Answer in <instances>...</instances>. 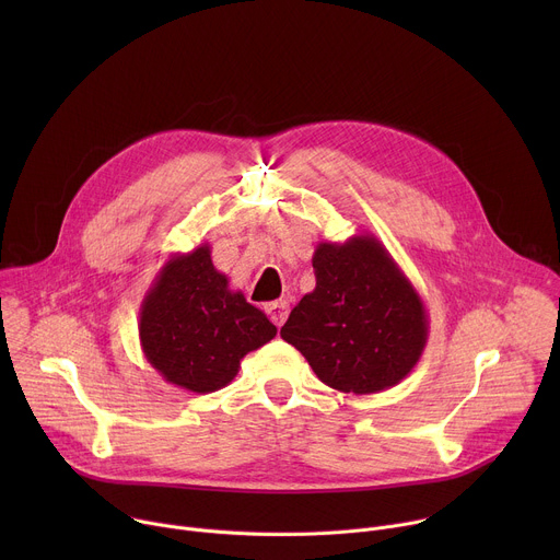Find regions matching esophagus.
Listing matches in <instances>:
<instances>
[{"instance_id": "esophagus-1", "label": "esophagus", "mask_w": 560, "mask_h": 560, "mask_svg": "<svg viewBox=\"0 0 560 560\" xmlns=\"http://www.w3.org/2000/svg\"><path fill=\"white\" fill-rule=\"evenodd\" d=\"M266 312H268V316L272 318V324H275L277 328H281V326L285 324V318H288L290 305H288V301H272V303L266 305Z\"/></svg>"}]
</instances>
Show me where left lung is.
I'll list each match as a JSON object with an SVG mask.
<instances>
[{"label":"left lung","mask_w":560,"mask_h":560,"mask_svg":"<svg viewBox=\"0 0 560 560\" xmlns=\"http://www.w3.org/2000/svg\"><path fill=\"white\" fill-rule=\"evenodd\" d=\"M316 285L290 312L281 339L318 381L346 394H376L419 363L430 332L423 299L374 234L322 242Z\"/></svg>","instance_id":"left-lung-1"}]
</instances>
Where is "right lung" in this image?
I'll list each match as a JSON object with an SVG mask.
<instances>
[{
    "label": "right lung",
    "mask_w": 560,
    "mask_h": 560,
    "mask_svg": "<svg viewBox=\"0 0 560 560\" xmlns=\"http://www.w3.org/2000/svg\"><path fill=\"white\" fill-rule=\"evenodd\" d=\"M275 335L270 318L244 292L230 290L208 244L171 255L139 310V343L148 363L195 394L225 387L242 359Z\"/></svg>",
    "instance_id": "add662e5"
}]
</instances>
